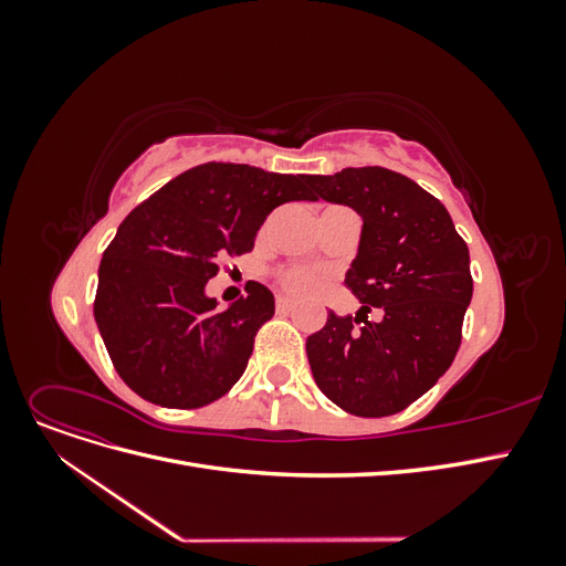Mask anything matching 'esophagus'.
Listing matches in <instances>:
<instances>
[{
  "mask_svg": "<svg viewBox=\"0 0 566 566\" xmlns=\"http://www.w3.org/2000/svg\"><path fill=\"white\" fill-rule=\"evenodd\" d=\"M276 310L279 312H293L295 310V302L290 297H276Z\"/></svg>",
  "mask_w": 566,
  "mask_h": 566,
  "instance_id": "obj_1",
  "label": "esophagus"
}]
</instances>
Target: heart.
<instances>
[{"instance_id":"1","label":"heart","mask_w":566,"mask_h":566,"mask_svg":"<svg viewBox=\"0 0 566 566\" xmlns=\"http://www.w3.org/2000/svg\"><path fill=\"white\" fill-rule=\"evenodd\" d=\"M325 273L318 269H306V266H290L279 273L281 285L293 295H312L325 283Z\"/></svg>"}]
</instances>
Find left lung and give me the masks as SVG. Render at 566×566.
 Here are the masks:
<instances>
[{
    "label": "left lung",
    "instance_id": "1",
    "mask_svg": "<svg viewBox=\"0 0 566 566\" xmlns=\"http://www.w3.org/2000/svg\"><path fill=\"white\" fill-rule=\"evenodd\" d=\"M314 200L364 219L345 285L361 302L306 337L318 389L347 413L382 418L420 399L449 370L472 300L470 252L443 205L385 167L306 177ZM375 311L379 318L370 322Z\"/></svg>",
    "mask_w": 566,
    "mask_h": 566
}]
</instances>
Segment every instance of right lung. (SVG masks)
Returning a JSON list of instances; mask_svg holds the SVG:
<instances>
[{
    "instance_id": "obj_1",
    "label": "right lung",
    "mask_w": 566,
    "mask_h": 566,
    "mask_svg": "<svg viewBox=\"0 0 566 566\" xmlns=\"http://www.w3.org/2000/svg\"><path fill=\"white\" fill-rule=\"evenodd\" d=\"M314 200L306 175L205 163L134 208L98 266L94 318L129 389L167 408L217 401L245 373L254 335L273 316L262 283L219 310L205 295L221 260L252 250L271 210Z\"/></svg>"
}]
</instances>
